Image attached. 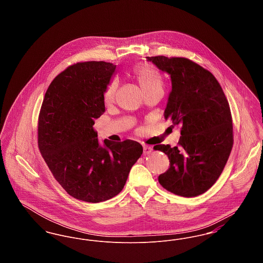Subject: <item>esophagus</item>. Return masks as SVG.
Returning <instances> with one entry per match:
<instances>
[{
    "instance_id": "esophagus-1",
    "label": "esophagus",
    "mask_w": 263,
    "mask_h": 263,
    "mask_svg": "<svg viewBox=\"0 0 263 263\" xmlns=\"http://www.w3.org/2000/svg\"><path fill=\"white\" fill-rule=\"evenodd\" d=\"M143 151H144L145 155H148L153 151V148L150 147V146H148V145H143Z\"/></svg>"
}]
</instances>
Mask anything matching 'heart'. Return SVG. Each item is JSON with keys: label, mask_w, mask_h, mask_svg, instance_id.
Wrapping results in <instances>:
<instances>
[{"label": "heart", "mask_w": 263, "mask_h": 263, "mask_svg": "<svg viewBox=\"0 0 263 263\" xmlns=\"http://www.w3.org/2000/svg\"><path fill=\"white\" fill-rule=\"evenodd\" d=\"M133 74L144 91L150 90L152 88L162 87V78L158 70L149 64H139L133 68ZM118 87V82L116 79H112L103 92V100L105 103L112 102L115 97V92Z\"/></svg>", "instance_id": "obj_1"}]
</instances>
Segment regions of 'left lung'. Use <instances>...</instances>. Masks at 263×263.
Listing matches in <instances>:
<instances>
[{"label":"left lung","mask_w":263,"mask_h":263,"mask_svg":"<svg viewBox=\"0 0 263 263\" xmlns=\"http://www.w3.org/2000/svg\"><path fill=\"white\" fill-rule=\"evenodd\" d=\"M171 76L172 91L164 118L179 125L178 146L156 145L170 160L160 184L183 197H195L217 181L234 144L229 102L216 78L187 58L147 57Z\"/></svg>","instance_id":"8db88e82"}]
</instances>
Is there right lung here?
Wrapping results in <instances>:
<instances>
[{"label":"right lung","instance_id":"add662e5","mask_svg":"<svg viewBox=\"0 0 263 263\" xmlns=\"http://www.w3.org/2000/svg\"><path fill=\"white\" fill-rule=\"evenodd\" d=\"M116 65L77 63L47 88L38 116V148L55 179L69 195L98 203L117 195L143 153L132 140L103 141L95 120L105 111L103 92Z\"/></svg>","mask_w":263,"mask_h":263}]
</instances>
